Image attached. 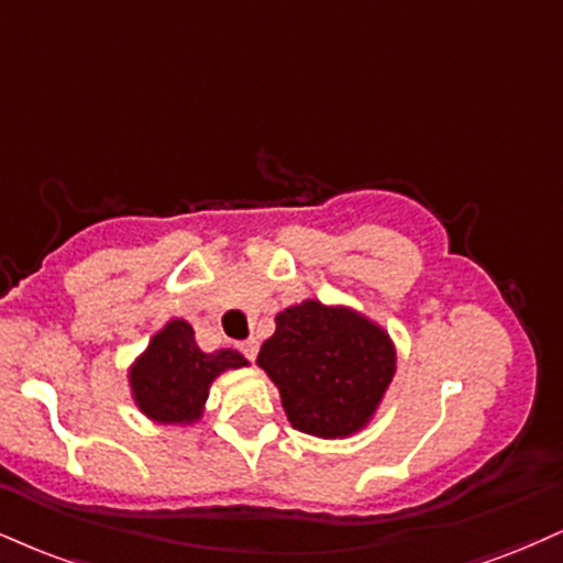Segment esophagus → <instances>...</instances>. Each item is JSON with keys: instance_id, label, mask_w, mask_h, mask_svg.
Instances as JSON below:
<instances>
[{"instance_id": "34e87169", "label": "esophagus", "mask_w": 563, "mask_h": 563, "mask_svg": "<svg viewBox=\"0 0 563 563\" xmlns=\"http://www.w3.org/2000/svg\"><path fill=\"white\" fill-rule=\"evenodd\" d=\"M239 349H241V354L249 358V362H254L256 351H260V341H256V338H249V341L239 343Z\"/></svg>"}]
</instances>
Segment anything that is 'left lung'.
Listing matches in <instances>:
<instances>
[{
  "instance_id": "left-lung-1",
  "label": "left lung",
  "mask_w": 563,
  "mask_h": 563,
  "mask_svg": "<svg viewBox=\"0 0 563 563\" xmlns=\"http://www.w3.org/2000/svg\"><path fill=\"white\" fill-rule=\"evenodd\" d=\"M256 362L280 390L296 430L346 438L375 415L396 372V349L367 317L303 301L275 317Z\"/></svg>"
}]
</instances>
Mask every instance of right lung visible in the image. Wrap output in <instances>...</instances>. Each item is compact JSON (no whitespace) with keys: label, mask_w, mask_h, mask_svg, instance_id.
<instances>
[{"label":"right lung","mask_w":563,"mask_h":563,"mask_svg":"<svg viewBox=\"0 0 563 563\" xmlns=\"http://www.w3.org/2000/svg\"><path fill=\"white\" fill-rule=\"evenodd\" d=\"M233 349L205 354L196 346L194 328L173 320L152 338L148 349L131 367V388L139 409L165 424L194 422L209 396V385L220 372L246 367Z\"/></svg>","instance_id":"1"}]
</instances>
